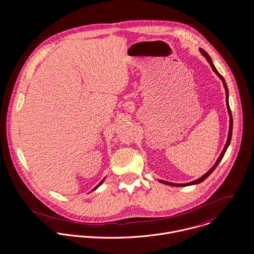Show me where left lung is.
Listing matches in <instances>:
<instances>
[{"instance_id":"1","label":"left lung","mask_w":254,"mask_h":254,"mask_svg":"<svg viewBox=\"0 0 254 254\" xmlns=\"http://www.w3.org/2000/svg\"><path fill=\"white\" fill-rule=\"evenodd\" d=\"M199 52L201 53V55L206 59V61L208 62V64H210V66H211V68H212V70L214 71V72L216 73V75H217L218 77L221 79V81L223 82V85H224V88H225V91H226V105H227V109H228V113H229V115H230V127H229V133H228V138H227V142H226V144H225V146H224V148H223V150H222V152H221V154L219 155V157H218L217 160H216V162L214 163V165L203 175V176H201L200 178H198V179H196V180H194V181L190 182V183H186V184H176V183H170V182L167 181H163V180H158V181L160 182V183H162V184H165V185H168V186H173V187H187V186H191V185H196V184H199V183H201V182L204 181L214 170H215V168L217 167L218 164H219V162L221 161V159L223 158V156H224V154H225V152H226V150H227V148H228V146L230 145V143H231V139H232V132H233V117H232V112H231V109H230V106H229V91H228V87H227V84H226V81L224 80V78H223V76L220 74V73L218 72L217 69H216V67L214 66V64H213V63H212V61H211V59H210V57L208 56V54L204 51V50H202V49H199Z\"/></svg>"}]
</instances>
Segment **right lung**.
Returning a JSON list of instances; mask_svg holds the SVG:
<instances>
[{"label": "right lung", "instance_id": "right-lung-1", "mask_svg": "<svg viewBox=\"0 0 254 254\" xmlns=\"http://www.w3.org/2000/svg\"><path fill=\"white\" fill-rule=\"evenodd\" d=\"M105 179H106V177H105V178H104V179H103V180H102V181L100 182V183H99V185H97V186H96V187H95V188H94V189H93V190H91V191H93V190H97V189H98V188H99V187H100V186H101V185H102V184H103V183H104V182H105Z\"/></svg>", "mask_w": 254, "mask_h": 254}]
</instances>
